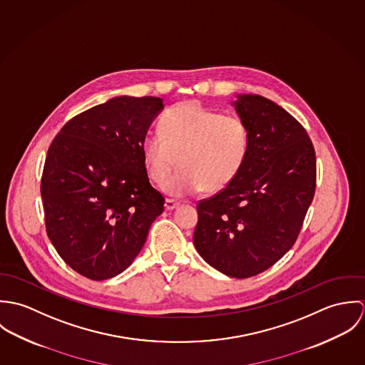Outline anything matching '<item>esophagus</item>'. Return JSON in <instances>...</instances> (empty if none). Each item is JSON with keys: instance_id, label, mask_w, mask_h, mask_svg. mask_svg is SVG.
<instances>
[{"instance_id": "obj_1", "label": "esophagus", "mask_w": 365, "mask_h": 365, "mask_svg": "<svg viewBox=\"0 0 365 365\" xmlns=\"http://www.w3.org/2000/svg\"><path fill=\"white\" fill-rule=\"evenodd\" d=\"M178 205H180L178 201H174V200H170V198H167L165 202H164V208L167 210H173V209L177 208Z\"/></svg>"}]
</instances>
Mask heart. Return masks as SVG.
<instances>
[{"mask_svg": "<svg viewBox=\"0 0 365 365\" xmlns=\"http://www.w3.org/2000/svg\"><path fill=\"white\" fill-rule=\"evenodd\" d=\"M158 130L145 135L140 150L155 184H163L175 164L180 167L164 185L171 195L227 188L250 152V129L242 116L222 115L194 101L170 108Z\"/></svg>", "mask_w": 365, "mask_h": 365, "instance_id": "obj_1", "label": "heart"}]
</instances>
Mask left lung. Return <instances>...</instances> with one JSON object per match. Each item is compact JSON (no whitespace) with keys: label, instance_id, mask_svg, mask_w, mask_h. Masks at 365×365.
I'll use <instances>...</instances> for the list:
<instances>
[{"label":"left lung","instance_id":"left-lung-1","mask_svg":"<svg viewBox=\"0 0 365 365\" xmlns=\"http://www.w3.org/2000/svg\"><path fill=\"white\" fill-rule=\"evenodd\" d=\"M250 129V152L236 180L198 202L194 245L232 278L257 275L297 242L316 188V155L305 128L284 108L239 96Z\"/></svg>","mask_w":365,"mask_h":365}]
</instances>
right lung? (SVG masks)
Instances as JSON below:
<instances>
[{"label":"right lung","mask_w":365,"mask_h":365,"mask_svg":"<svg viewBox=\"0 0 365 365\" xmlns=\"http://www.w3.org/2000/svg\"><path fill=\"white\" fill-rule=\"evenodd\" d=\"M161 109L157 97H116L71 118L49 146L41 181L46 233L90 279L126 269L164 210L140 150Z\"/></svg>","instance_id":"obj_1"}]
</instances>
